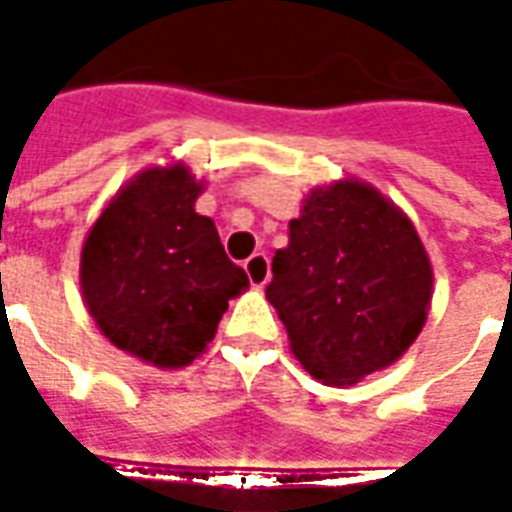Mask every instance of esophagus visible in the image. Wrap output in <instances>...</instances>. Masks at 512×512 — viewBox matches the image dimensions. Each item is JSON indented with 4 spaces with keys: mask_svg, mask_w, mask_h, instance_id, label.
Instances as JSON below:
<instances>
[{
    "mask_svg": "<svg viewBox=\"0 0 512 512\" xmlns=\"http://www.w3.org/2000/svg\"><path fill=\"white\" fill-rule=\"evenodd\" d=\"M246 268V277H249V282L255 285V288H263L268 282V277H271V268H268V257L263 255V252H257V255H252L249 260L244 263Z\"/></svg>",
    "mask_w": 512,
    "mask_h": 512,
    "instance_id": "1",
    "label": "esophagus"
}]
</instances>
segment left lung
Returning a JSON list of instances; mask_svg holds the SVG:
<instances>
[{
	"label": "left lung",
	"instance_id": "obj_1",
	"mask_svg": "<svg viewBox=\"0 0 512 512\" xmlns=\"http://www.w3.org/2000/svg\"><path fill=\"white\" fill-rule=\"evenodd\" d=\"M266 299L290 351L323 384H356L400 356L428 318L433 268L406 213L362 180L315 189L271 263Z\"/></svg>",
	"mask_w": 512,
	"mask_h": 512
}]
</instances>
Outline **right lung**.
<instances>
[{"label":"right lung","instance_id":"right-lung-1","mask_svg":"<svg viewBox=\"0 0 512 512\" xmlns=\"http://www.w3.org/2000/svg\"><path fill=\"white\" fill-rule=\"evenodd\" d=\"M186 164L150 167L117 191L82 246L84 307L120 351L186 367L208 348L227 301L246 290Z\"/></svg>","mask_w":512,"mask_h":512}]
</instances>
